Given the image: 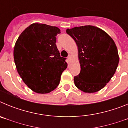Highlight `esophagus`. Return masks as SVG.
<instances>
[{
    "label": "esophagus",
    "mask_w": 128,
    "mask_h": 128,
    "mask_svg": "<svg viewBox=\"0 0 128 128\" xmlns=\"http://www.w3.org/2000/svg\"><path fill=\"white\" fill-rule=\"evenodd\" d=\"M68 60L69 62H70L71 60H72V56H71V55H69V56H68Z\"/></svg>",
    "instance_id": "obj_1"
}]
</instances>
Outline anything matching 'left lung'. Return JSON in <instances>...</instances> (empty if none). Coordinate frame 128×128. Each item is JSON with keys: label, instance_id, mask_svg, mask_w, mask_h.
Listing matches in <instances>:
<instances>
[{"label": "left lung", "instance_id": "8db88e82", "mask_svg": "<svg viewBox=\"0 0 128 128\" xmlns=\"http://www.w3.org/2000/svg\"><path fill=\"white\" fill-rule=\"evenodd\" d=\"M74 40L81 66L74 84L85 93H94L104 88L115 74L119 62L114 40L105 31L93 26L67 29Z\"/></svg>", "mask_w": 128, "mask_h": 128}]
</instances>
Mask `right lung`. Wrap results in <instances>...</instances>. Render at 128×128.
Masks as SVG:
<instances>
[{
    "mask_svg": "<svg viewBox=\"0 0 128 128\" xmlns=\"http://www.w3.org/2000/svg\"><path fill=\"white\" fill-rule=\"evenodd\" d=\"M55 26L34 23L20 34L13 56L17 72L25 84L38 94L49 93L58 86L62 72L67 67L56 47Z\"/></svg>",
    "mask_w": 128,
    "mask_h": 128,
    "instance_id": "obj_1",
    "label": "right lung"
}]
</instances>
